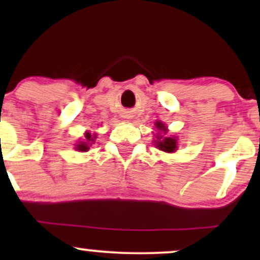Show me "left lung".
Instances as JSON below:
<instances>
[{
	"mask_svg": "<svg viewBox=\"0 0 260 260\" xmlns=\"http://www.w3.org/2000/svg\"><path fill=\"white\" fill-rule=\"evenodd\" d=\"M155 127L159 129L156 139L154 140L156 148L160 149V150L165 151V153H174V151L177 150V139H176V137H165L166 132H168V127L160 121L155 123ZM160 132H164V136L159 134Z\"/></svg>",
	"mask_w": 260,
	"mask_h": 260,
	"instance_id": "8db88e82",
	"label": "left lung"
}]
</instances>
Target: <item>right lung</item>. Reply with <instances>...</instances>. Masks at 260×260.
Wrapping results in <instances>:
<instances>
[{"instance_id":"obj_1","label":"right lung","mask_w":260,"mask_h":260,"mask_svg":"<svg viewBox=\"0 0 260 260\" xmlns=\"http://www.w3.org/2000/svg\"><path fill=\"white\" fill-rule=\"evenodd\" d=\"M84 137H85V139L82 140V142H79L78 144L76 145V149L78 151H88L89 148L91 147L92 143H94L95 136H92L90 132H85Z\"/></svg>"}]
</instances>
